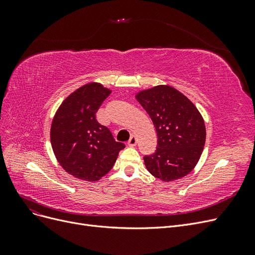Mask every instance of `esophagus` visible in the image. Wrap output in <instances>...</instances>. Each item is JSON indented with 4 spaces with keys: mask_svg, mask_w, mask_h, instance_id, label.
Listing matches in <instances>:
<instances>
[{
    "mask_svg": "<svg viewBox=\"0 0 255 255\" xmlns=\"http://www.w3.org/2000/svg\"><path fill=\"white\" fill-rule=\"evenodd\" d=\"M136 143H137V138H136L135 135H132V136H130V138H129V140L128 141V144L129 146H135Z\"/></svg>",
    "mask_w": 255,
    "mask_h": 255,
    "instance_id": "obj_1",
    "label": "esophagus"
}]
</instances>
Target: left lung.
Masks as SVG:
<instances>
[{"label":"left lung","mask_w":255,"mask_h":255,"mask_svg":"<svg viewBox=\"0 0 255 255\" xmlns=\"http://www.w3.org/2000/svg\"><path fill=\"white\" fill-rule=\"evenodd\" d=\"M136 99L149 114L157 134L155 153L143 157L148 171L164 182L187 175L205 144L201 114L187 97L168 85L139 91Z\"/></svg>","instance_id":"8db88e82"}]
</instances>
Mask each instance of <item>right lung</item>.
Returning a JSON list of instances; mask_svg holds the SVG:
<instances>
[{
	"mask_svg": "<svg viewBox=\"0 0 255 255\" xmlns=\"http://www.w3.org/2000/svg\"><path fill=\"white\" fill-rule=\"evenodd\" d=\"M111 90L89 83L67 97L54 116L51 143L59 165L76 179L96 182L109 173L125 143L114 139L96 113Z\"/></svg>",
	"mask_w": 255,
	"mask_h": 255,
	"instance_id": "obj_1",
	"label": "right lung"
}]
</instances>
